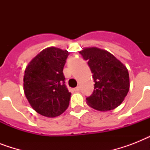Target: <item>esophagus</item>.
<instances>
[{"mask_svg": "<svg viewBox=\"0 0 150 150\" xmlns=\"http://www.w3.org/2000/svg\"><path fill=\"white\" fill-rule=\"evenodd\" d=\"M74 90H75V92H79L80 90V87L79 86H77V87H76V88H75V89H74Z\"/></svg>", "mask_w": 150, "mask_h": 150, "instance_id": "esophagus-1", "label": "esophagus"}]
</instances>
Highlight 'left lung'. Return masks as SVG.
<instances>
[{"instance_id":"1","label":"left lung","mask_w":150,"mask_h":150,"mask_svg":"<svg viewBox=\"0 0 150 150\" xmlns=\"http://www.w3.org/2000/svg\"><path fill=\"white\" fill-rule=\"evenodd\" d=\"M93 73L94 90L86 98L93 109L110 110L123 102L129 90V75L126 67L107 50L86 48L80 52Z\"/></svg>"}]
</instances>
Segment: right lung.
<instances>
[{
	"instance_id": "obj_1",
	"label": "right lung",
	"mask_w": 150,
	"mask_h": 150,
	"mask_svg": "<svg viewBox=\"0 0 150 150\" xmlns=\"http://www.w3.org/2000/svg\"><path fill=\"white\" fill-rule=\"evenodd\" d=\"M68 55L67 50L47 48L37 54L25 68V95L31 107L41 115L54 117L68 107L71 93L63 74Z\"/></svg>"
}]
</instances>
